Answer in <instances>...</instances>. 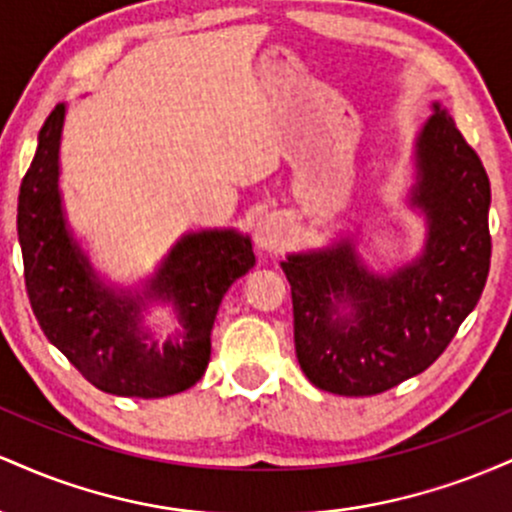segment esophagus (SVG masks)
<instances>
[{
    "label": "esophagus",
    "mask_w": 512,
    "mask_h": 512,
    "mask_svg": "<svg viewBox=\"0 0 512 512\" xmlns=\"http://www.w3.org/2000/svg\"><path fill=\"white\" fill-rule=\"evenodd\" d=\"M255 245L262 252H279L286 245V226L276 214L260 219L255 228Z\"/></svg>",
    "instance_id": "obj_1"
}]
</instances>
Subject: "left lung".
Instances as JSON below:
<instances>
[{
	"label": "left lung",
	"mask_w": 512,
	"mask_h": 512,
	"mask_svg": "<svg viewBox=\"0 0 512 512\" xmlns=\"http://www.w3.org/2000/svg\"><path fill=\"white\" fill-rule=\"evenodd\" d=\"M409 204L428 233L397 272H370L349 238L281 262L298 363L320 390L368 397L424 373L479 303L491 264L489 175L438 103L416 139Z\"/></svg>",
	"instance_id": "1"
}]
</instances>
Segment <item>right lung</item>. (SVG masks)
Returning a JSON list of instances; mask_svg holds the SVG:
<instances>
[{"mask_svg":"<svg viewBox=\"0 0 512 512\" xmlns=\"http://www.w3.org/2000/svg\"><path fill=\"white\" fill-rule=\"evenodd\" d=\"M64 105H55L19 190L23 276L40 330L98 390L120 397H168L197 383L209 366L211 327L223 293L255 267L248 236L236 231L187 233L144 293L108 289L67 231L60 195ZM149 297L170 300L183 322L163 347L141 330Z\"/></svg>","mask_w":512,"mask_h":512,"instance_id":"right-lung-1","label":"right lung"}]
</instances>
